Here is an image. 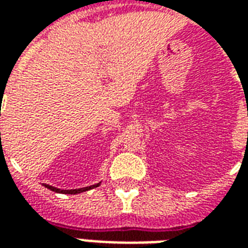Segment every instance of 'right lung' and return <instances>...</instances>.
Wrapping results in <instances>:
<instances>
[{
    "label": "right lung",
    "mask_w": 248,
    "mask_h": 248,
    "mask_svg": "<svg viewBox=\"0 0 248 248\" xmlns=\"http://www.w3.org/2000/svg\"><path fill=\"white\" fill-rule=\"evenodd\" d=\"M1 134V133H0ZM46 188H49L51 191L54 192H60V194H79V192H83V191H87V190H92L94 187H98L101 185V182L97 183V185H92V186H87V187H82V188H74V190H61V188H57L54 186H50V185H46V183H42Z\"/></svg>",
    "instance_id": "add662e5"
}]
</instances>
